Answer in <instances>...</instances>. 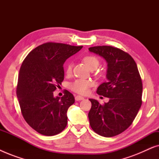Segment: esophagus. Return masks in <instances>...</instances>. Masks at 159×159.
<instances>
[{"mask_svg":"<svg viewBox=\"0 0 159 159\" xmlns=\"http://www.w3.org/2000/svg\"><path fill=\"white\" fill-rule=\"evenodd\" d=\"M75 100L77 101H82V100H84V98L82 97V96H80V95H77V96L75 97Z\"/></svg>","mask_w":159,"mask_h":159,"instance_id":"obj_1","label":"esophagus"}]
</instances>
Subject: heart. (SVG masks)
<instances>
[{
    "mask_svg": "<svg viewBox=\"0 0 159 159\" xmlns=\"http://www.w3.org/2000/svg\"><path fill=\"white\" fill-rule=\"evenodd\" d=\"M84 62L85 63L87 66L90 70H95L99 66L100 61L96 56L93 55H88L84 56L83 58ZM72 71V64L69 63L66 66V72L67 75H70ZM93 85V82L90 80L77 79L71 82L69 84V88L74 92L78 93V94L85 95L89 92V89Z\"/></svg>",
    "mask_w": 159,
    "mask_h": 159,
    "instance_id": "b5f03b06",
    "label": "heart"
}]
</instances>
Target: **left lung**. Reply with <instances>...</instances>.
<instances>
[{
	"mask_svg": "<svg viewBox=\"0 0 159 159\" xmlns=\"http://www.w3.org/2000/svg\"><path fill=\"white\" fill-rule=\"evenodd\" d=\"M89 51L107 62V80L96 93L109 98L103 105L89 99L92 103L89 121L95 132L111 138L127 129L138 114L142 105V80L134 60L122 50L103 45L89 48Z\"/></svg>",
	"mask_w": 159,
	"mask_h": 159,
	"instance_id": "1",
	"label": "left lung"
}]
</instances>
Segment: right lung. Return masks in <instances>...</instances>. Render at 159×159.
I'll return each mask as SVG.
<instances>
[{
    "label": "right lung",
    "instance_id": "add662e5",
    "mask_svg": "<svg viewBox=\"0 0 159 159\" xmlns=\"http://www.w3.org/2000/svg\"><path fill=\"white\" fill-rule=\"evenodd\" d=\"M82 46L46 43L32 50L19 70L16 95L27 123L41 134L56 135L67 125V111L75 97L66 90L61 98L53 91L64 80V64Z\"/></svg>",
    "mask_w": 159,
    "mask_h": 159
}]
</instances>
